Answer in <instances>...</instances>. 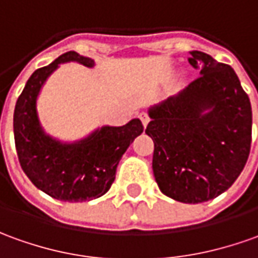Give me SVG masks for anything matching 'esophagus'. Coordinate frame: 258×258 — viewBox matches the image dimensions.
I'll use <instances>...</instances> for the list:
<instances>
[{
	"instance_id": "obj_1",
	"label": "esophagus",
	"mask_w": 258,
	"mask_h": 258,
	"mask_svg": "<svg viewBox=\"0 0 258 258\" xmlns=\"http://www.w3.org/2000/svg\"><path fill=\"white\" fill-rule=\"evenodd\" d=\"M140 120H141V122H143L144 127H147V125H148V122H150V117H148L147 113H141V114H140Z\"/></svg>"
}]
</instances>
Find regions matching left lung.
I'll list each match as a JSON object with an SVG mask.
<instances>
[{
    "mask_svg": "<svg viewBox=\"0 0 258 258\" xmlns=\"http://www.w3.org/2000/svg\"><path fill=\"white\" fill-rule=\"evenodd\" d=\"M201 76L150 108L145 133L154 141L152 169L164 195L202 203L232 186L251 147V104L234 70L192 50Z\"/></svg>",
    "mask_w": 258,
    "mask_h": 258,
    "instance_id": "8db88e82",
    "label": "left lung"
}]
</instances>
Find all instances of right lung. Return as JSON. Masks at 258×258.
I'll return each instance as SVG.
<instances>
[{"label":"right lung","mask_w":258,"mask_h":258,"mask_svg":"<svg viewBox=\"0 0 258 258\" xmlns=\"http://www.w3.org/2000/svg\"><path fill=\"white\" fill-rule=\"evenodd\" d=\"M94 62L76 52H66L55 62L35 70L17 100L14 137L19 164L33 185L63 202L100 198L115 179V169L134 138L144 131L138 118L122 127H103L75 144H62L45 134L36 114V97L59 63Z\"/></svg>","instance_id":"obj_1"}]
</instances>
